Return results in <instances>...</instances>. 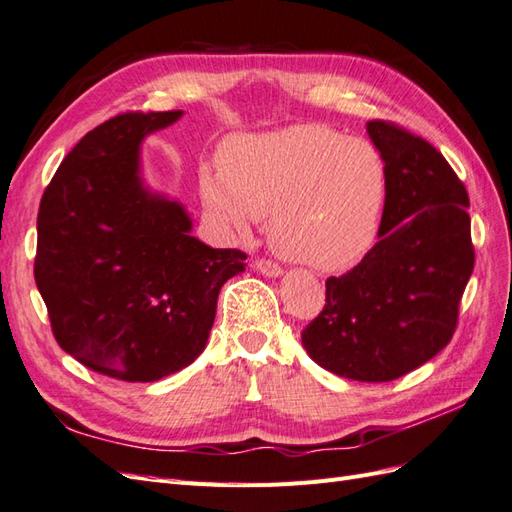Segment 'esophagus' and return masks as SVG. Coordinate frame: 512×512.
Listing matches in <instances>:
<instances>
[{
    "label": "esophagus",
    "mask_w": 512,
    "mask_h": 512,
    "mask_svg": "<svg viewBox=\"0 0 512 512\" xmlns=\"http://www.w3.org/2000/svg\"><path fill=\"white\" fill-rule=\"evenodd\" d=\"M255 268L264 274V277H281L283 274V268L279 266V264H274V261H270V259H257L255 261Z\"/></svg>",
    "instance_id": "esophagus-1"
}]
</instances>
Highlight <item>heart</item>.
I'll return each mask as SVG.
<instances>
[{
  "mask_svg": "<svg viewBox=\"0 0 512 512\" xmlns=\"http://www.w3.org/2000/svg\"><path fill=\"white\" fill-rule=\"evenodd\" d=\"M207 205L235 231L268 218L277 251L322 272L348 270L372 251L387 205V166L372 142L324 125L240 138L205 175Z\"/></svg>",
  "mask_w": 512,
  "mask_h": 512,
  "instance_id": "obj_1",
  "label": "heart"
}]
</instances>
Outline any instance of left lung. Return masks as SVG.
<instances>
[{
	"mask_svg": "<svg viewBox=\"0 0 512 512\" xmlns=\"http://www.w3.org/2000/svg\"><path fill=\"white\" fill-rule=\"evenodd\" d=\"M368 134L387 166L378 242L342 277L300 333L307 355L337 376L387 383L441 352L474 270L469 196L430 142L387 121Z\"/></svg>",
	"mask_w": 512,
	"mask_h": 512,
	"instance_id": "1",
	"label": "left lung"
}]
</instances>
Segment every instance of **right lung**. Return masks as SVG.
Listing matches in <instances>:
<instances>
[{"instance_id":"1","label":"right lung","mask_w":512,"mask_h":512,"mask_svg":"<svg viewBox=\"0 0 512 512\" xmlns=\"http://www.w3.org/2000/svg\"><path fill=\"white\" fill-rule=\"evenodd\" d=\"M181 110L125 112L75 144L38 209L34 279L51 331L88 370L153 383L201 355L246 253L196 240L179 201L144 186L140 144Z\"/></svg>"}]
</instances>
